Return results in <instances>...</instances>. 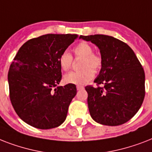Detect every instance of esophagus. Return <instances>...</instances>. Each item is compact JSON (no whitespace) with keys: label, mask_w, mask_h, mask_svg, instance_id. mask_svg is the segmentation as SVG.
Segmentation results:
<instances>
[{"label":"esophagus","mask_w":152,"mask_h":152,"mask_svg":"<svg viewBox=\"0 0 152 152\" xmlns=\"http://www.w3.org/2000/svg\"><path fill=\"white\" fill-rule=\"evenodd\" d=\"M83 88H84V87H83V86H82V85H77V86H76V89H77L78 91L83 90Z\"/></svg>","instance_id":"1"}]
</instances>
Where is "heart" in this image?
I'll list each match as a JSON object with an SVG mask.
<instances>
[{
	"label": "heart",
	"mask_w": 152,
	"mask_h": 152,
	"mask_svg": "<svg viewBox=\"0 0 152 152\" xmlns=\"http://www.w3.org/2000/svg\"><path fill=\"white\" fill-rule=\"evenodd\" d=\"M91 45L86 42H81L73 49L74 54L76 57H82L80 68L82 69L71 72L64 76V81L69 84L83 85L91 80L95 72H99L102 67L103 60L101 55L94 53ZM72 56L69 52L64 51L59 57V64L64 71L71 69L72 64Z\"/></svg>",
	"instance_id": "1"
}]
</instances>
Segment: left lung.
<instances>
[{
    "instance_id": "1",
    "label": "left lung",
    "mask_w": 152,
    "mask_h": 152,
    "mask_svg": "<svg viewBox=\"0 0 152 152\" xmlns=\"http://www.w3.org/2000/svg\"><path fill=\"white\" fill-rule=\"evenodd\" d=\"M80 39L95 44L103 60L94 81L97 87H85L91 118L109 126L127 122L139 110L145 96V74L140 62L127 44L112 36L80 35Z\"/></svg>"
}]
</instances>
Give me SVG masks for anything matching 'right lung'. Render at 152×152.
Returning a JSON list of instances; mask_svg holds the SVG:
<instances>
[{"instance_id":"add662e5","label":"right lung","mask_w":152,"mask_h":152,"mask_svg":"<svg viewBox=\"0 0 152 152\" xmlns=\"http://www.w3.org/2000/svg\"><path fill=\"white\" fill-rule=\"evenodd\" d=\"M77 34H47L26 42L20 48L8 74L9 97L17 115L40 129L64 122L76 95L75 84L60 86L59 57Z\"/></svg>"}]
</instances>
